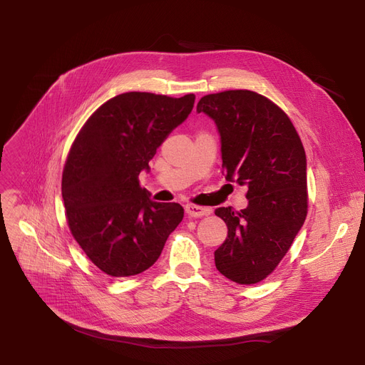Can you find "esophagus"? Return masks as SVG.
Wrapping results in <instances>:
<instances>
[{
	"instance_id": "obj_1",
	"label": "esophagus",
	"mask_w": 365,
	"mask_h": 365,
	"mask_svg": "<svg viewBox=\"0 0 365 365\" xmlns=\"http://www.w3.org/2000/svg\"><path fill=\"white\" fill-rule=\"evenodd\" d=\"M185 212L189 217H202L212 213V210L205 208V207H200V205H194V204H187L185 207Z\"/></svg>"
}]
</instances>
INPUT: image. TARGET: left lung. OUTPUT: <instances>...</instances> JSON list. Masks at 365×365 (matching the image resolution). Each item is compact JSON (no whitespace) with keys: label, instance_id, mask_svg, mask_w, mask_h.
I'll return each instance as SVG.
<instances>
[{"label":"left lung","instance_id":"8db88e82","mask_svg":"<svg viewBox=\"0 0 365 365\" xmlns=\"http://www.w3.org/2000/svg\"><path fill=\"white\" fill-rule=\"evenodd\" d=\"M197 112L217 127L226 180L247 186V208L215 212L227 226L216 267L234 282L256 284L289 252L308 213L302 140L282 109L250 90L207 94Z\"/></svg>","mask_w":365,"mask_h":365}]
</instances>
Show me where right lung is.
I'll return each instance as SVG.
<instances>
[{
    "mask_svg": "<svg viewBox=\"0 0 365 365\" xmlns=\"http://www.w3.org/2000/svg\"><path fill=\"white\" fill-rule=\"evenodd\" d=\"M195 96L130 91L103 103L76 136L63 168L62 197L75 241L110 277L138 275L160 257L183 219L178 202H155L140 171L194 108Z\"/></svg>",
    "mask_w": 365,
    "mask_h": 365,
    "instance_id": "right-lung-1",
    "label": "right lung"
}]
</instances>
